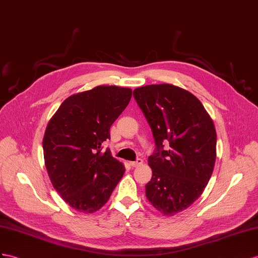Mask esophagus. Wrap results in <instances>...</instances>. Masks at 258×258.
Masks as SVG:
<instances>
[{
  "instance_id": "1",
  "label": "esophagus",
  "mask_w": 258,
  "mask_h": 258,
  "mask_svg": "<svg viewBox=\"0 0 258 258\" xmlns=\"http://www.w3.org/2000/svg\"><path fill=\"white\" fill-rule=\"evenodd\" d=\"M130 164L133 168H136V167H140L141 164H143V159H141V158H137V159L135 161H131Z\"/></svg>"
}]
</instances>
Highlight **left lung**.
I'll return each mask as SVG.
<instances>
[{
	"label": "left lung",
	"instance_id": "8db88e82",
	"mask_svg": "<svg viewBox=\"0 0 258 258\" xmlns=\"http://www.w3.org/2000/svg\"><path fill=\"white\" fill-rule=\"evenodd\" d=\"M133 96L153 132V177L146 197L167 216L189 207L213 174L217 135L213 120L190 92L170 84L136 88ZM168 148L164 149V145Z\"/></svg>",
	"mask_w": 258,
	"mask_h": 258
}]
</instances>
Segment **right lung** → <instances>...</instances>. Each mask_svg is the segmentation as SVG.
Masks as SVG:
<instances>
[{
	"instance_id": "obj_1",
	"label": "right lung",
	"mask_w": 258,
	"mask_h": 258,
	"mask_svg": "<svg viewBox=\"0 0 258 258\" xmlns=\"http://www.w3.org/2000/svg\"><path fill=\"white\" fill-rule=\"evenodd\" d=\"M131 97L130 88L98 86L65 99L48 124L45 168L56 192L77 211L100 209L122 179L123 164L109 148L101 150Z\"/></svg>"
}]
</instances>
